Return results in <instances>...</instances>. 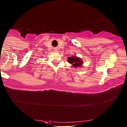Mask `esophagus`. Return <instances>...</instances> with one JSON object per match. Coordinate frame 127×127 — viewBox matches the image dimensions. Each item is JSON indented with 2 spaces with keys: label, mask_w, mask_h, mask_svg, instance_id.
Segmentation results:
<instances>
[{
  "label": "esophagus",
  "mask_w": 127,
  "mask_h": 127,
  "mask_svg": "<svg viewBox=\"0 0 127 127\" xmlns=\"http://www.w3.org/2000/svg\"><path fill=\"white\" fill-rule=\"evenodd\" d=\"M57 50H58L57 48H55V49H54V51H57Z\"/></svg>",
  "instance_id": "obj_1"
}]
</instances>
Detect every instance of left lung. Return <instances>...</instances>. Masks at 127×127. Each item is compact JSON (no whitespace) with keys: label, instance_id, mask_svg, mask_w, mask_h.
<instances>
[{"label":"left lung","instance_id":"8db88e82","mask_svg":"<svg viewBox=\"0 0 127 127\" xmlns=\"http://www.w3.org/2000/svg\"><path fill=\"white\" fill-rule=\"evenodd\" d=\"M68 59L69 63L72 64L73 66L74 67V68H76V67H80L82 66L83 64L82 59L76 56H72V57H69Z\"/></svg>","mask_w":127,"mask_h":127}]
</instances>
